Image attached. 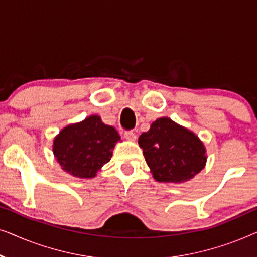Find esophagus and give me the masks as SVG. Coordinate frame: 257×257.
Returning <instances> with one entry per match:
<instances>
[{
    "label": "esophagus",
    "instance_id": "1",
    "mask_svg": "<svg viewBox=\"0 0 257 257\" xmlns=\"http://www.w3.org/2000/svg\"><path fill=\"white\" fill-rule=\"evenodd\" d=\"M124 137L127 140H130V142H135V140L137 139V136H136V133L133 132V131H126L125 133H124Z\"/></svg>",
    "mask_w": 257,
    "mask_h": 257
}]
</instances>
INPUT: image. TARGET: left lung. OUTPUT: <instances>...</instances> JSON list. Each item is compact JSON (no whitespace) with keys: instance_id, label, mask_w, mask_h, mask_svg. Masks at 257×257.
Here are the masks:
<instances>
[{"instance_id":"1","label":"left lung","mask_w":257,"mask_h":257,"mask_svg":"<svg viewBox=\"0 0 257 257\" xmlns=\"http://www.w3.org/2000/svg\"><path fill=\"white\" fill-rule=\"evenodd\" d=\"M153 178L159 182L181 184L194 178L206 165L203 143L198 136L172 119L152 122L138 140Z\"/></svg>"}]
</instances>
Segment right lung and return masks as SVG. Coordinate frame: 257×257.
<instances>
[{
    "instance_id": "add662e5",
    "label": "right lung",
    "mask_w": 257,
    "mask_h": 257,
    "mask_svg": "<svg viewBox=\"0 0 257 257\" xmlns=\"http://www.w3.org/2000/svg\"><path fill=\"white\" fill-rule=\"evenodd\" d=\"M119 140L120 136L113 126L105 125L99 115H90L63 128L54 139L52 152L66 173L91 179L110 161Z\"/></svg>"
}]
</instances>
